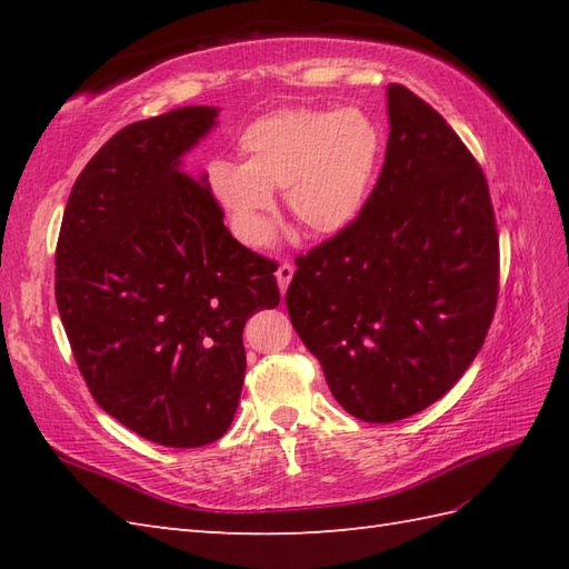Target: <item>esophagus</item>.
Listing matches in <instances>:
<instances>
[{
    "label": "esophagus",
    "mask_w": 569,
    "mask_h": 569,
    "mask_svg": "<svg viewBox=\"0 0 569 569\" xmlns=\"http://www.w3.org/2000/svg\"><path fill=\"white\" fill-rule=\"evenodd\" d=\"M291 278H293V266L291 263L278 266L276 281H278V288H281V293H286V288H288V283H291Z\"/></svg>",
    "instance_id": "esophagus-1"
}]
</instances>
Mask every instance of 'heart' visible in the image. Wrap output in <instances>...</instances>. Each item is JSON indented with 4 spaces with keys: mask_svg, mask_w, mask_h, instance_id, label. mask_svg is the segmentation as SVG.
<instances>
[{
    "mask_svg": "<svg viewBox=\"0 0 569 569\" xmlns=\"http://www.w3.org/2000/svg\"><path fill=\"white\" fill-rule=\"evenodd\" d=\"M244 163L214 161L210 186L237 237H271L273 190L312 234H337L357 220L377 173L381 134L361 110H286L241 134Z\"/></svg>",
    "mask_w": 569,
    "mask_h": 569,
    "instance_id": "1",
    "label": "heart"
}]
</instances>
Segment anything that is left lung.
I'll use <instances>...</instances> for the list:
<instances>
[{
    "mask_svg": "<svg viewBox=\"0 0 569 569\" xmlns=\"http://www.w3.org/2000/svg\"><path fill=\"white\" fill-rule=\"evenodd\" d=\"M389 143L357 220L298 257L286 306L335 401L393 422L438 401L485 345L499 296L487 178L452 127L386 88Z\"/></svg>",
    "mask_w": 569,
    "mask_h": 569,
    "instance_id": "1",
    "label": "left lung"
}]
</instances>
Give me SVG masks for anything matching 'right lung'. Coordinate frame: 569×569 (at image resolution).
Masks as SVG:
<instances>
[{
  "mask_svg": "<svg viewBox=\"0 0 569 569\" xmlns=\"http://www.w3.org/2000/svg\"><path fill=\"white\" fill-rule=\"evenodd\" d=\"M217 114L178 107L117 131L72 186L56 249V303L90 393L166 447L232 426L241 332L281 300L276 263L229 234L208 173L183 171Z\"/></svg>",
  "mask_w": 569,
  "mask_h": 569,
  "instance_id": "add662e5",
  "label": "right lung"
}]
</instances>
